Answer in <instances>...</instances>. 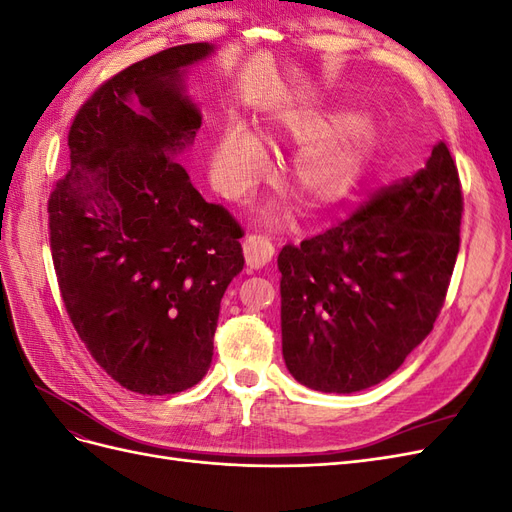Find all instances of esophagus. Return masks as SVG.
Returning a JSON list of instances; mask_svg holds the SVG:
<instances>
[{
  "mask_svg": "<svg viewBox=\"0 0 512 512\" xmlns=\"http://www.w3.org/2000/svg\"><path fill=\"white\" fill-rule=\"evenodd\" d=\"M243 254L247 265L252 269H260L269 265L275 254V247L267 235H250L243 241Z\"/></svg>",
  "mask_w": 512,
  "mask_h": 512,
  "instance_id": "34e87169",
  "label": "esophagus"
}]
</instances>
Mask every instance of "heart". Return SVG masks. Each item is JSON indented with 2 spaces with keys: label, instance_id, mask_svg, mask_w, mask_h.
Instances as JSON below:
<instances>
[{
  "label": "heart",
  "instance_id": "heart-1",
  "mask_svg": "<svg viewBox=\"0 0 512 512\" xmlns=\"http://www.w3.org/2000/svg\"><path fill=\"white\" fill-rule=\"evenodd\" d=\"M277 126L297 143L309 145L292 162V181L314 205L346 198L365 173L363 119L348 111L286 108ZM211 181L230 200L250 196L269 173V156L260 138L243 123H230L211 153Z\"/></svg>",
  "mask_w": 512,
  "mask_h": 512
}]
</instances>
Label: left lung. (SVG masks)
<instances>
[{
	"label": "left lung",
	"mask_w": 512,
	"mask_h": 512,
	"mask_svg": "<svg viewBox=\"0 0 512 512\" xmlns=\"http://www.w3.org/2000/svg\"><path fill=\"white\" fill-rule=\"evenodd\" d=\"M463 194L446 143L350 218L277 256L282 352L322 393L389 378L431 333L459 254Z\"/></svg>",
	"instance_id": "left-lung-1"
}]
</instances>
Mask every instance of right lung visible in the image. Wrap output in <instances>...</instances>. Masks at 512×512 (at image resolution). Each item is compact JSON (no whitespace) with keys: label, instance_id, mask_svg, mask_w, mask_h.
<instances>
[{"label":"right lung","instance_id":"1","mask_svg":"<svg viewBox=\"0 0 512 512\" xmlns=\"http://www.w3.org/2000/svg\"><path fill=\"white\" fill-rule=\"evenodd\" d=\"M211 51L179 44L104 81L74 115L70 168L49 198L66 312L96 363L141 395L203 380L220 301L245 262L237 220L175 158L200 128L181 70Z\"/></svg>","mask_w":512,"mask_h":512}]
</instances>
